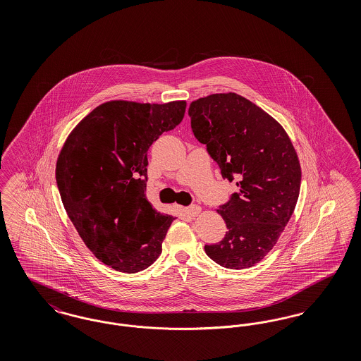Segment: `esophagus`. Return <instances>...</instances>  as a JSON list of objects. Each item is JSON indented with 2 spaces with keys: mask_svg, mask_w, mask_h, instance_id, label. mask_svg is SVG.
<instances>
[{
  "mask_svg": "<svg viewBox=\"0 0 361 361\" xmlns=\"http://www.w3.org/2000/svg\"><path fill=\"white\" fill-rule=\"evenodd\" d=\"M184 211H185V214L189 215V216H192V218H196L200 212H202V208L199 206H190L185 207L184 208Z\"/></svg>",
  "mask_w": 361,
  "mask_h": 361,
  "instance_id": "1",
  "label": "esophagus"
}]
</instances>
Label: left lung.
<instances>
[{"label":"left lung","mask_w":361,"mask_h":361,"mask_svg":"<svg viewBox=\"0 0 361 361\" xmlns=\"http://www.w3.org/2000/svg\"><path fill=\"white\" fill-rule=\"evenodd\" d=\"M190 127L219 165L238 178V192L218 214L227 231L206 245L207 256L228 269L256 265L276 245L296 206L302 171L291 139L279 121L237 93H215L189 105Z\"/></svg>","instance_id":"obj_1"}]
</instances>
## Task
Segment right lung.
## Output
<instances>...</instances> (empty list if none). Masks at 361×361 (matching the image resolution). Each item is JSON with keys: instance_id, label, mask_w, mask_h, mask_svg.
Returning <instances> with one entry per match:
<instances>
[{"instance_id": "add662e5", "label": "right lung", "mask_w": 361, "mask_h": 361, "mask_svg": "<svg viewBox=\"0 0 361 361\" xmlns=\"http://www.w3.org/2000/svg\"><path fill=\"white\" fill-rule=\"evenodd\" d=\"M187 102L112 100L69 134L55 177L63 207L86 247L124 274L149 268L162 252L172 215L146 197L147 150L180 124Z\"/></svg>"}]
</instances>
